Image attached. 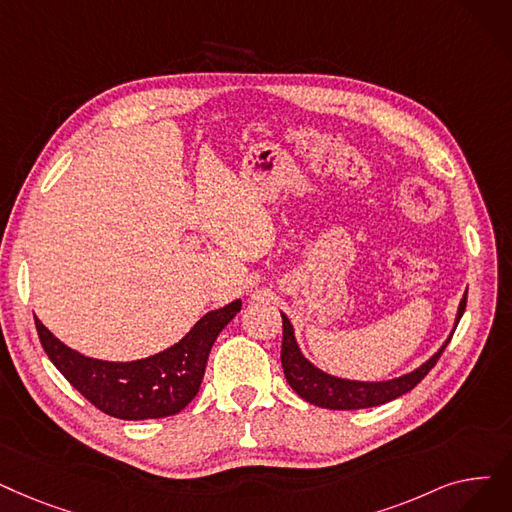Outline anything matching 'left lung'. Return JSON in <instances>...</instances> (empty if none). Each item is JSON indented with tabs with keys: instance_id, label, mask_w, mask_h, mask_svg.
Masks as SVG:
<instances>
[{
	"instance_id": "1",
	"label": "left lung",
	"mask_w": 512,
	"mask_h": 512,
	"mask_svg": "<svg viewBox=\"0 0 512 512\" xmlns=\"http://www.w3.org/2000/svg\"><path fill=\"white\" fill-rule=\"evenodd\" d=\"M464 307H466V293L460 299L450 337L443 341V345L431 355L427 362H422L418 368H414L402 376H395V379H389V381H351V379H341V376L320 370L316 364H311L305 358L297 339H295V328H293L291 320H288L286 314H282L280 311V316H282L280 360H282L284 376H286L288 385L293 387V391L299 397H303L305 402L320 406V408L360 410V408H372V406L387 404V402H391V399L412 391L422 379H425L429 370L437 364V360L441 358L443 349L448 347L454 330L464 314Z\"/></svg>"
}]
</instances>
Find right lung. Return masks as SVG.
Here are the masks:
<instances>
[{
  "mask_svg": "<svg viewBox=\"0 0 512 512\" xmlns=\"http://www.w3.org/2000/svg\"><path fill=\"white\" fill-rule=\"evenodd\" d=\"M236 299L198 320L171 347L133 362H106L64 345L35 320L39 341L52 364L87 402L121 420L165 418L182 412L201 389L209 351L221 330L238 314Z\"/></svg>",
  "mask_w": 512,
  "mask_h": 512,
  "instance_id": "right-lung-1",
  "label": "right lung"
}]
</instances>
